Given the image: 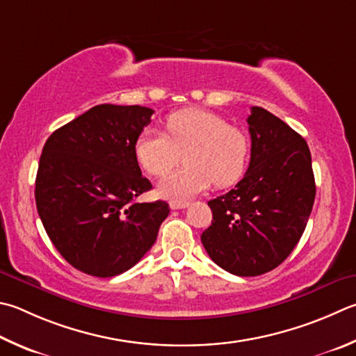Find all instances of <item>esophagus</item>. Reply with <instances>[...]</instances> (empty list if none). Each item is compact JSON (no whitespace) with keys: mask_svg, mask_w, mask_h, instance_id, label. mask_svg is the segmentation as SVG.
Wrapping results in <instances>:
<instances>
[{"mask_svg":"<svg viewBox=\"0 0 356 356\" xmlns=\"http://www.w3.org/2000/svg\"><path fill=\"white\" fill-rule=\"evenodd\" d=\"M170 205L172 210H180V209H186V207L190 205V202H176V200H172Z\"/></svg>","mask_w":356,"mask_h":356,"instance_id":"1","label":"esophagus"}]
</instances>
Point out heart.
<instances>
[{
	"instance_id": "1",
	"label": "heart",
	"mask_w": 356,
	"mask_h": 356,
	"mask_svg": "<svg viewBox=\"0 0 356 356\" xmlns=\"http://www.w3.org/2000/svg\"><path fill=\"white\" fill-rule=\"evenodd\" d=\"M135 157L151 176H165L184 154L185 166L159 184L160 196L188 200L215 182L232 185L249 160V138L222 116L204 108H185L168 116L166 134L147 127L135 140Z\"/></svg>"
}]
</instances>
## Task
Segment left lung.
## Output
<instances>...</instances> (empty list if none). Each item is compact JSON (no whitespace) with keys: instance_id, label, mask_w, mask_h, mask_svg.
I'll list each match as a JSON object with an SVG mask.
<instances>
[{"instance_id":"1","label":"left lung","mask_w":356,"mask_h":356,"mask_svg":"<svg viewBox=\"0 0 356 356\" xmlns=\"http://www.w3.org/2000/svg\"><path fill=\"white\" fill-rule=\"evenodd\" d=\"M248 124V171L234 190L210 200L213 221L200 236L218 266L241 277L269 273L286 260L316 196L307 141L261 107L250 108Z\"/></svg>"}]
</instances>
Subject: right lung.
Listing matches in <instances>:
<instances>
[{"label": "right lung", "instance_id": "add662e5", "mask_svg": "<svg viewBox=\"0 0 356 356\" xmlns=\"http://www.w3.org/2000/svg\"><path fill=\"white\" fill-rule=\"evenodd\" d=\"M154 111L95 106L43 146L35 204L43 227L71 266L113 277L137 264L170 213L165 200L135 202L152 185L141 176L135 140Z\"/></svg>", "mask_w": 356, "mask_h": 356}]
</instances>
